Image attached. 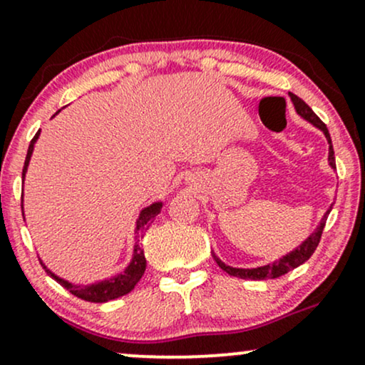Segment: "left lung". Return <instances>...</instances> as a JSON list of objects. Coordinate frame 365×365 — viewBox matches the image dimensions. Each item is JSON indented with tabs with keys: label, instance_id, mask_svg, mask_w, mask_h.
Wrapping results in <instances>:
<instances>
[{
	"label": "left lung",
	"instance_id": "1",
	"mask_svg": "<svg viewBox=\"0 0 365 365\" xmlns=\"http://www.w3.org/2000/svg\"><path fill=\"white\" fill-rule=\"evenodd\" d=\"M288 96H290L293 106H295V111L299 113V115L302 116L304 120H307L309 123H312L314 127L319 128L321 132L326 135V140H328V144H329V156H328L329 166L333 170H336V163H334V150H333V145H331V137H329L328 128H326V125L322 123V121L319 120V116H317L316 113H314L311 108H309L307 104H305L302 99L299 98V96L292 94V92H288ZM331 209H333V204H331L328 211L324 212V216H322L321 223L316 228V232L311 233V235L305 238V240L299 247H297V249H293L290 254L283 255L282 259H278V261H274L273 264H266V266L244 269V267L226 266V264L221 261V259L217 257L215 252H212V257H215L217 266H220L223 271H226V273H228L230 276H237V278H242V279H266V278L273 279V278H279V276L287 274L288 271L299 267L300 264H304L314 254V250H316L317 245H319L322 230H324V225H326V217H328Z\"/></svg>",
	"mask_w": 365,
	"mask_h": 365
}]
</instances>
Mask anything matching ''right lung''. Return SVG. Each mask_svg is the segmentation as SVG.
Instances as JSON below:
<instances>
[{
    "mask_svg": "<svg viewBox=\"0 0 365 365\" xmlns=\"http://www.w3.org/2000/svg\"><path fill=\"white\" fill-rule=\"evenodd\" d=\"M60 111H56V115ZM39 133L41 130L36 133L34 139L31 140V145H29L27 156H25V165L22 170L24 180H25V173H27L29 163H31V156L32 153H34V145L37 139H39ZM161 207H163V202H153L150 206L142 209L139 217H137V225H135L137 237H139L140 232H145V230L149 228L150 223L154 221V217L159 215V211H161ZM22 211H24V204H22ZM41 264H43L46 273L51 276L54 282L60 283L63 288H66L72 295L78 297V299L82 300H87V302L103 304V302H108V300H115L118 299V297L127 295V293H130L133 288H135V284L139 283V279L142 278V274H144L145 271V255H144V249H142L139 245V240H137L135 245H133L132 261H130L127 267H125V271H121V273L116 276H111L110 279H103V282L91 283V284H75V283L66 282V279H63L58 274H54L51 269H48V266H46L43 261H41Z\"/></svg>",
    "mask_w": 365,
    "mask_h": 365,
    "instance_id": "add662e5",
    "label": "right lung"
}]
</instances>
